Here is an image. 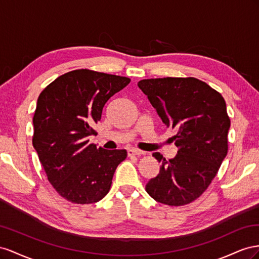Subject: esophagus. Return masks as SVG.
Masks as SVG:
<instances>
[{
  "label": "esophagus",
  "mask_w": 259,
  "mask_h": 259,
  "mask_svg": "<svg viewBox=\"0 0 259 259\" xmlns=\"http://www.w3.org/2000/svg\"><path fill=\"white\" fill-rule=\"evenodd\" d=\"M128 156H136V155H142L144 154L143 151H140L137 149H128Z\"/></svg>",
  "instance_id": "34e87169"
}]
</instances>
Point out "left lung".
I'll return each instance as SVG.
<instances>
[{
  "label": "left lung",
  "instance_id": "left-lung-1",
  "mask_svg": "<svg viewBox=\"0 0 259 259\" xmlns=\"http://www.w3.org/2000/svg\"><path fill=\"white\" fill-rule=\"evenodd\" d=\"M138 87L162 122L176 130L171 140L179 149L169 160L153 153L161 166L145 190L161 204H190L208 188L228 153L230 118L225 99L193 77L144 79Z\"/></svg>",
  "mask_w": 259,
  "mask_h": 259
}]
</instances>
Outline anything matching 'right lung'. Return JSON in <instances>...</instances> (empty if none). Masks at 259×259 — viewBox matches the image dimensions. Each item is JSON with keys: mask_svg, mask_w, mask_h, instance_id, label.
<instances>
[{"mask_svg": "<svg viewBox=\"0 0 259 259\" xmlns=\"http://www.w3.org/2000/svg\"><path fill=\"white\" fill-rule=\"evenodd\" d=\"M130 79L77 69L56 78L41 92L33 115L32 144L48 180L75 204L97 203L112 186L125 150L106 151L89 143L105 103Z\"/></svg>", "mask_w": 259, "mask_h": 259, "instance_id": "1", "label": "right lung"}]
</instances>
